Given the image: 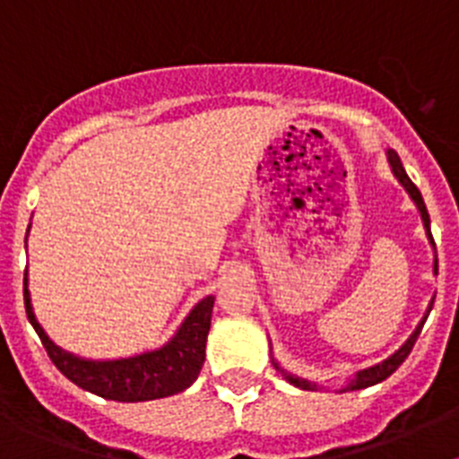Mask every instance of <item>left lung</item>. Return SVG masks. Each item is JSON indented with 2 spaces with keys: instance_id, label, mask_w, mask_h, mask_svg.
Wrapping results in <instances>:
<instances>
[{
  "instance_id": "left-lung-1",
  "label": "left lung",
  "mask_w": 459,
  "mask_h": 459,
  "mask_svg": "<svg viewBox=\"0 0 459 459\" xmlns=\"http://www.w3.org/2000/svg\"><path fill=\"white\" fill-rule=\"evenodd\" d=\"M386 156H388V165H391L393 174H395V179L404 186V190H407V193H409V197H411V200H413V204L419 206L420 218H423V225H425V232H428L429 243L435 246V238H432V234H429V213H428V209H425L423 195H420V190L416 188V186H413V181L407 177V172H404L403 160H400V156H397V153L393 152V149H388ZM435 271H437V259H435ZM432 303H435V301H432ZM429 310H432V307H428V312H425V317L420 319V324H419V326H416V331H413V333L409 335L407 342H404L403 347H400V350L393 351V354L388 356V359L381 360V363H375V366L366 368V370L356 372L354 379H351L350 384H347V388H342V391H359V388L375 386V384H379V381H384V379H386V377H391L393 372L397 370V368L403 366V360L407 359L409 354H411L413 342H416V338H419V335H420V328H423V324H425V319H428ZM273 366L278 368V370L282 372V377H285V379L290 381V384H294L296 388H303V391H317V384H312V381H307V379H301V377L290 375V372L282 370V368H280L278 363H275V360H273Z\"/></svg>"
}]
</instances>
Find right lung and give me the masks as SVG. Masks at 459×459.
<instances>
[{
  "label": "right lung",
  "instance_id": "obj_1",
  "mask_svg": "<svg viewBox=\"0 0 459 459\" xmlns=\"http://www.w3.org/2000/svg\"><path fill=\"white\" fill-rule=\"evenodd\" d=\"M24 307H27V319L36 328V333L56 370L66 379H71L75 386L105 397V400H117V403H147V400H158V397L186 391L197 379L202 366H204L213 296L202 299L190 310L179 331L160 350L117 360H87L56 347L36 322L30 290H27V273H24Z\"/></svg>",
  "mask_w": 459,
  "mask_h": 459
}]
</instances>
